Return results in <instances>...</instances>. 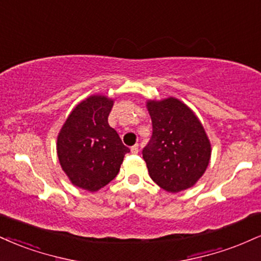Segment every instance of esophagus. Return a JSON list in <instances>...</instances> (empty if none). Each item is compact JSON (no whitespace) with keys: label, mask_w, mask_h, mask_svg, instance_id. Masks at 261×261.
<instances>
[{"label":"esophagus","mask_w":261,"mask_h":261,"mask_svg":"<svg viewBox=\"0 0 261 261\" xmlns=\"http://www.w3.org/2000/svg\"><path fill=\"white\" fill-rule=\"evenodd\" d=\"M131 153L133 154H137L139 153V144H135V146L131 147Z\"/></svg>","instance_id":"34e87169"}]
</instances>
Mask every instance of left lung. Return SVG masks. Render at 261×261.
Instances as JSON below:
<instances>
[{
  "mask_svg": "<svg viewBox=\"0 0 261 261\" xmlns=\"http://www.w3.org/2000/svg\"><path fill=\"white\" fill-rule=\"evenodd\" d=\"M153 133L142 155L153 181L168 192L192 187L202 177L212 146L202 122L181 100H147Z\"/></svg>",
  "mask_w": 261,
  "mask_h": 261,
  "instance_id": "obj_1",
  "label": "left lung"
}]
</instances>
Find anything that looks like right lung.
<instances>
[{
    "mask_svg": "<svg viewBox=\"0 0 261 261\" xmlns=\"http://www.w3.org/2000/svg\"><path fill=\"white\" fill-rule=\"evenodd\" d=\"M113 105L114 100L106 96H90L71 111L57 137L63 171L74 186L90 192L117 176L125 154L130 152L108 124Z\"/></svg>",
    "mask_w": 261,
    "mask_h": 261,
    "instance_id": "right-lung-1",
    "label": "right lung"
}]
</instances>
